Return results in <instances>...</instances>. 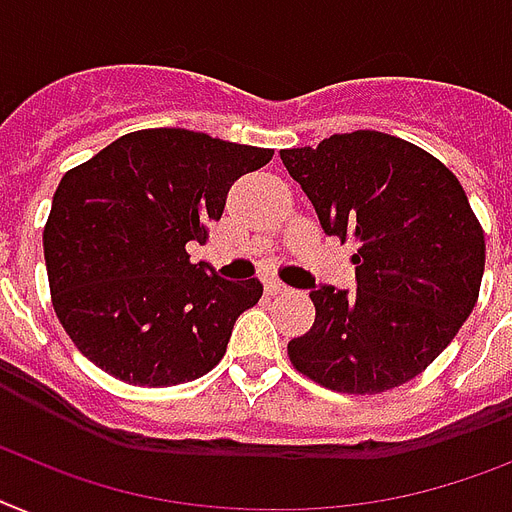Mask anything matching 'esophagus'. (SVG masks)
I'll use <instances>...</instances> for the list:
<instances>
[{"label": "esophagus", "instance_id": "obj_1", "mask_svg": "<svg viewBox=\"0 0 512 512\" xmlns=\"http://www.w3.org/2000/svg\"><path fill=\"white\" fill-rule=\"evenodd\" d=\"M265 292H268V294H286V292H289V286L281 284L278 278H270L268 284H265Z\"/></svg>", "mask_w": 512, "mask_h": 512}]
</instances>
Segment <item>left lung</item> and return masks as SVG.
Segmentation results:
<instances>
[{
  "label": "left lung",
  "instance_id": "obj_1",
  "mask_svg": "<svg viewBox=\"0 0 512 512\" xmlns=\"http://www.w3.org/2000/svg\"><path fill=\"white\" fill-rule=\"evenodd\" d=\"M328 236L357 242L355 289H310L315 323L289 342L321 386L376 394L405 384L455 339L479 299L484 231L450 168L378 131L281 152Z\"/></svg>",
  "mask_w": 512,
  "mask_h": 512
}]
</instances>
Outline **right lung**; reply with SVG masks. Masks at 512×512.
Masks as SVG:
<instances>
[{
	"label": "right lung",
	"mask_w": 512,
	"mask_h": 512,
	"mask_svg": "<svg viewBox=\"0 0 512 512\" xmlns=\"http://www.w3.org/2000/svg\"><path fill=\"white\" fill-rule=\"evenodd\" d=\"M273 149L189 128H144L62 176L44 228L54 313L78 350L136 386H173L220 363L260 278L191 263L234 181Z\"/></svg>",
	"instance_id": "obj_1"
}]
</instances>
